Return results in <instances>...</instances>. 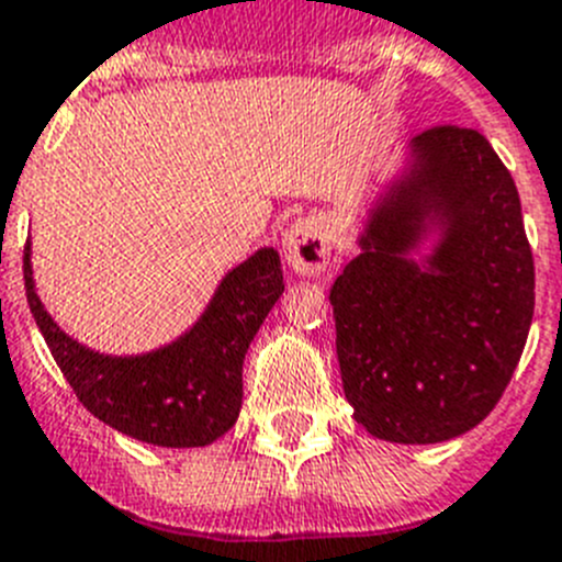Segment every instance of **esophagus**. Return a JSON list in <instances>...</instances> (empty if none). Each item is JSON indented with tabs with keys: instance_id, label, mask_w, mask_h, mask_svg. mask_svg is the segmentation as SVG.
<instances>
[{
	"instance_id": "34e87169",
	"label": "esophagus",
	"mask_w": 562,
	"mask_h": 562,
	"mask_svg": "<svg viewBox=\"0 0 562 562\" xmlns=\"http://www.w3.org/2000/svg\"><path fill=\"white\" fill-rule=\"evenodd\" d=\"M282 251H285L288 266L305 277H319L330 262V237L328 226L322 217H305L296 221L282 237Z\"/></svg>"
}]
</instances>
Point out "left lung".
<instances>
[{
  "instance_id": "1",
  "label": "left lung",
  "mask_w": 562,
  "mask_h": 562,
  "mask_svg": "<svg viewBox=\"0 0 562 562\" xmlns=\"http://www.w3.org/2000/svg\"><path fill=\"white\" fill-rule=\"evenodd\" d=\"M409 153L330 305L356 422L382 441L438 443L504 396L535 314V260L515 180L484 135L432 126ZM429 231L437 246L418 267L408 254Z\"/></svg>"
}]
</instances>
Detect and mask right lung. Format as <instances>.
<instances>
[{
	"mask_svg": "<svg viewBox=\"0 0 562 562\" xmlns=\"http://www.w3.org/2000/svg\"><path fill=\"white\" fill-rule=\"evenodd\" d=\"M285 291L280 254L260 248L232 268L187 334L144 356H104L58 328L36 296L31 243L24 294L53 359L78 402L124 436L158 447H206L234 427L243 404V359Z\"/></svg>",
	"mask_w": 562,
	"mask_h": 562,
	"instance_id": "right-lung-1",
	"label": "right lung"
}]
</instances>
